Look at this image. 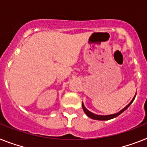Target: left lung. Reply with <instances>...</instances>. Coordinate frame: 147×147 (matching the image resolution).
<instances>
[{
    "label": "left lung",
    "instance_id": "obj_1",
    "mask_svg": "<svg viewBox=\"0 0 147 147\" xmlns=\"http://www.w3.org/2000/svg\"><path fill=\"white\" fill-rule=\"evenodd\" d=\"M135 96H136V95L134 96V98H133V99L131 100V102L129 103L128 105H126L125 107V108H123V109H122L120 111H119L118 113H113V114H111V115H97V114H95V113H92V112H90V111H88V110L87 109V108H85L84 105V103L82 102V108H83V110L85 112V113L87 114V116H88L89 117H90L91 119H97V120H108V119H113V118H115L117 117H118V116L119 115V114H121L122 113H123V111H125V110L127 109V108H129V106L131 105V104L132 103L133 101H134V98H135Z\"/></svg>",
    "mask_w": 147,
    "mask_h": 147
}]
</instances>
